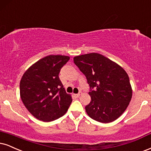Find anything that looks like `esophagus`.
<instances>
[{
	"instance_id": "esophagus-1",
	"label": "esophagus",
	"mask_w": 151,
	"mask_h": 151,
	"mask_svg": "<svg viewBox=\"0 0 151 151\" xmlns=\"http://www.w3.org/2000/svg\"><path fill=\"white\" fill-rule=\"evenodd\" d=\"M81 94H82V93H81V92H79V93H78V94H74V96L76 97V98H79V97L80 95H81Z\"/></svg>"
}]
</instances>
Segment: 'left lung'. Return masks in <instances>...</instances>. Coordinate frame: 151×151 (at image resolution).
Wrapping results in <instances>:
<instances>
[{"mask_svg": "<svg viewBox=\"0 0 151 151\" xmlns=\"http://www.w3.org/2000/svg\"><path fill=\"white\" fill-rule=\"evenodd\" d=\"M73 59L91 87L88 94L91 101L85 107L88 115L102 123H111L119 118L132 96L129 77L125 70L98 53L80 55Z\"/></svg>", "mask_w": 151, "mask_h": 151, "instance_id": "8db88e82", "label": "left lung"}]
</instances>
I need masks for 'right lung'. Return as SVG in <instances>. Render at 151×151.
<instances>
[{"mask_svg": "<svg viewBox=\"0 0 151 151\" xmlns=\"http://www.w3.org/2000/svg\"><path fill=\"white\" fill-rule=\"evenodd\" d=\"M70 60L62 55H49L32 65L20 81V97L28 111L37 119L51 122L66 113L71 95L59 79L60 69Z\"/></svg>", "mask_w": 151, "mask_h": 151, "instance_id": "add662e5", "label": "right lung"}]
</instances>
